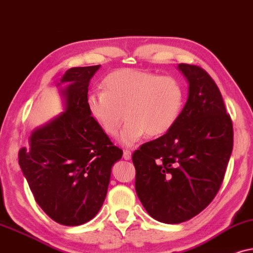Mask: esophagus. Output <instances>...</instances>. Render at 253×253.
I'll list each match as a JSON object with an SVG mask.
<instances>
[{
    "mask_svg": "<svg viewBox=\"0 0 253 253\" xmlns=\"http://www.w3.org/2000/svg\"><path fill=\"white\" fill-rule=\"evenodd\" d=\"M123 157L125 158V160H130V157H132V153H130V150H128V149L124 150Z\"/></svg>",
    "mask_w": 253,
    "mask_h": 253,
    "instance_id": "34e87169",
    "label": "esophagus"
}]
</instances>
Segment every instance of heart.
<instances>
[{
	"mask_svg": "<svg viewBox=\"0 0 253 253\" xmlns=\"http://www.w3.org/2000/svg\"><path fill=\"white\" fill-rule=\"evenodd\" d=\"M183 105V87L176 79L128 68L109 74L104 91L87 96L90 114L107 135H116L123 118L127 120L119 134L124 146H133L146 134L157 137L169 132Z\"/></svg>",
	"mask_w": 253,
	"mask_h": 253,
	"instance_id": "obj_1",
	"label": "heart"
}]
</instances>
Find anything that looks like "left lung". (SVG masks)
<instances>
[{
    "label": "left lung",
    "mask_w": 253,
    "mask_h": 253,
    "mask_svg": "<svg viewBox=\"0 0 253 253\" xmlns=\"http://www.w3.org/2000/svg\"><path fill=\"white\" fill-rule=\"evenodd\" d=\"M188 97L169 132L134 151L135 190L148 214L163 223L194 217L223 181L234 130L223 98L206 70L179 63Z\"/></svg>",
    "instance_id": "8db88e82"
}]
</instances>
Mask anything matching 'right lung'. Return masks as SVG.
I'll return each instance as SVG.
<instances>
[{"label": "right lung", "instance_id": "1", "mask_svg": "<svg viewBox=\"0 0 253 253\" xmlns=\"http://www.w3.org/2000/svg\"><path fill=\"white\" fill-rule=\"evenodd\" d=\"M100 66L75 67L60 82L65 112L30 135L18 163L40 208L63 225L96 216L105 200L111 169L123 150L111 142L87 109L89 82Z\"/></svg>", "mask_w": 253, "mask_h": 253}]
</instances>
